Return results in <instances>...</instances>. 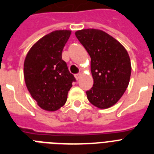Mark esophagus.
Instances as JSON below:
<instances>
[{"instance_id":"esophagus-1","label":"esophagus","mask_w":154,"mask_h":154,"mask_svg":"<svg viewBox=\"0 0 154 154\" xmlns=\"http://www.w3.org/2000/svg\"><path fill=\"white\" fill-rule=\"evenodd\" d=\"M81 76H82V74L81 73H77V74L75 75V77H76V79L78 80L81 77Z\"/></svg>"}]
</instances>
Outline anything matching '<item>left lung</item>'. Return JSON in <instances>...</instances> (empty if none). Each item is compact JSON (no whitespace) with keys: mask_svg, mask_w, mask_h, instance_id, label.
Wrapping results in <instances>:
<instances>
[{"mask_svg":"<svg viewBox=\"0 0 154 154\" xmlns=\"http://www.w3.org/2000/svg\"><path fill=\"white\" fill-rule=\"evenodd\" d=\"M76 37L91 57L94 85L87 98L99 109L115 105L126 90L131 75L129 56L120 42L94 29L77 31Z\"/></svg>","mask_w":154,"mask_h":154,"instance_id":"left-lung-1","label":"left lung"}]
</instances>
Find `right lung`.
Returning <instances> with one entry per match:
<instances>
[{
    "instance_id": "right-lung-1",
    "label": "right lung",
    "mask_w": 154,
    "mask_h": 154,
    "mask_svg": "<svg viewBox=\"0 0 154 154\" xmlns=\"http://www.w3.org/2000/svg\"><path fill=\"white\" fill-rule=\"evenodd\" d=\"M70 34L69 30H56L45 35L25 57L24 77L28 90L47 111H56L65 105L68 92L76 82L61 56Z\"/></svg>"
}]
</instances>
